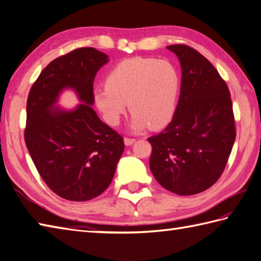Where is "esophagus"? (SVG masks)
Returning a JSON list of instances; mask_svg holds the SVG:
<instances>
[{"instance_id": "1", "label": "esophagus", "mask_w": 261, "mask_h": 261, "mask_svg": "<svg viewBox=\"0 0 261 261\" xmlns=\"http://www.w3.org/2000/svg\"><path fill=\"white\" fill-rule=\"evenodd\" d=\"M135 141H136L135 138H129V137H125V138H124V142H125V144H126L127 146H130V145L134 144Z\"/></svg>"}]
</instances>
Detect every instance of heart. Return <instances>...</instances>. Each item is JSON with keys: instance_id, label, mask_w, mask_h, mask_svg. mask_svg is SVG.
Listing matches in <instances>:
<instances>
[{"instance_id": "obj_1", "label": "heart", "mask_w": 261, "mask_h": 261, "mask_svg": "<svg viewBox=\"0 0 261 261\" xmlns=\"http://www.w3.org/2000/svg\"><path fill=\"white\" fill-rule=\"evenodd\" d=\"M179 90L180 74L172 63L134 57L117 64L108 74L107 84L95 89L93 98L109 125L119 124L129 102L132 128L156 129L172 119Z\"/></svg>"}]
</instances>
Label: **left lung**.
Wrapping results in <instances>:
<instances>
[{
    "label": "left lung",
    "mask_w": 261,
    "mask_h": 261,
    "mask_svg": "<svg viewBox=\"0 0 261 261\" xmlns=\"http://www.w3.org/2000/svg\"><path fill=\"white\" fill-rule=\"evenodd\" d=\"M167 48L178 56L181 87L174 115L160 134L148 137L150 169L173 194H199L224 170L236 141L230 91L212 63L186 45Z\"/></svg>",
    "instance_id": "1"
}]
</instances>
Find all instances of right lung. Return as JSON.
<instances>
[{
	"label": "right lung",
	"mask_w": 261,
	"mask_h": 261,
	"mask_svg": "<svg viewBox=\"0 0 261 261\" xmlns=\"http://www.w3.org/2000/svg\"><path fill=\"white\" fill-rule=\"evenodd\" d=\"M108 61L92 47L74 49L50 62L30 89L25 145L42 180L64 199L87 201L102 194L124 152L123 136L91 107L94 76ZM65 88L83 102L75 110L55 107Z\"/></svg>",
	"instance_id": "obj_1"
}]
</instances>
